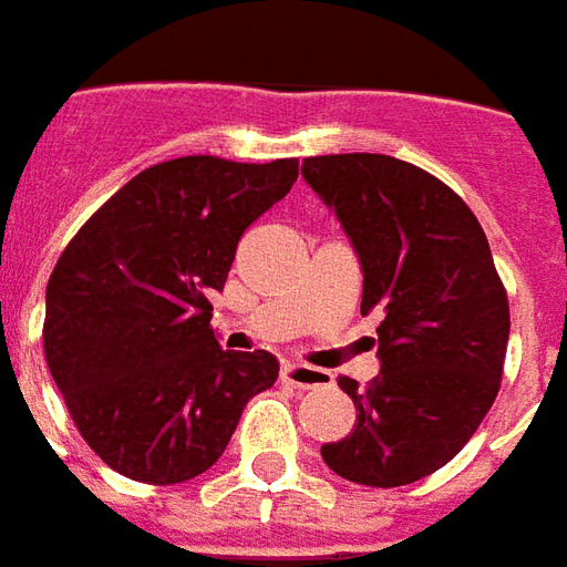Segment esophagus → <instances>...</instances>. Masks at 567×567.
Returning a JSON list of instances; mask_svg holds the SVG:
<instances>
[{
    "mask_svg": "<svg viewBox=\"0 0 567 567\" xmlns=\"http://www.w3.org/2000/svg\"><path fill=\"white\" fill-rule=\"evenodd\" d=\"M280 381L290 384V388H299V391H311V388H323V384H329V372L315 367H302V363H284V369H280Z\"/></svg>",
    "mask_w": 567,
    "mask_h": 567,
    "instance_id": "34e87169",
    "label": "esophagus"
}]
</instances>
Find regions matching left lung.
I'll list each match as a JSON object with an SVG mask.
<instances>
[{"mask_svg":"<svg viewBox=\"0 0 567 567\" xmlns=\"http://www.w3.org/2000/svg\"><path fill=\"white\" fill-rule=\"evenodd\" d=\"M302 176L360 259V311L381 315V372L369 388L339 379L360 415L320 455L351 483H419L464 449L501 388L509 305L485 231L445 183L391 155L305 158Z\"/></svg>","mask_w":567,"mask_h":567,"instance_id":"obj_1","label":"left lung"}]
</instances>
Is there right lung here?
<instances>
[{"label":"right lung","mask_w":567,"mask_h":567,"mask_svg":"<svg viewBox=\"0 0 567 567\" xmlns=\"http://www.w3.org/2000/svg\"><path fill=\"white\" fill-rule=\"evenodd\" d=\"M296 158L188 155L136 174L70 240L45 292V360L75 427L112 470L195 480L244 405L277 381L268 351H223L207 296L240 235L284 198Z\"/></svg>","instance_id":"1"}]
</instances>
